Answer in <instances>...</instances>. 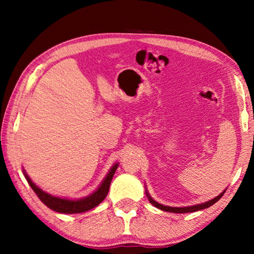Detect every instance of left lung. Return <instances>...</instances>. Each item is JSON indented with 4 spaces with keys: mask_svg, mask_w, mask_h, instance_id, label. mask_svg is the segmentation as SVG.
I'll return each mask as SVG.
<instances>
[{
    "mask_svg": "<svg viewBox=\"0 0 254 254\" xmlns=\"http://www.w3.org/2000/svg\"><path fill=\"white\" fill-rule=\"evenodd\" d=\"M225 191H223L221 195H218L217 197H215L212 200H208L206 201V203L203 204H198V205H195V206H187V207H169V206H163L161 204L157 203V201H154L150 195L148 194V191H145V194H147V197L150 203H151L153 206H156L159 209H162L165 210V212H171V213H191V212H196V210H200V209H204V208H207L209 206H212L213 204L216 203V201L221 198L224 194Z\"/></svg>",
    "mask_w": 254,
    "mask_h": 254,
    "instance_id": "left-lung-1",
    "label": "left lung"
}]
</instances>
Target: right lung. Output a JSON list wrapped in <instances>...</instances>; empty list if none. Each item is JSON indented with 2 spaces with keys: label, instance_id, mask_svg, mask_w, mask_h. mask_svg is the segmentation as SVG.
Listing matches in <instances>:
<instances>
[{
  "label": "right lung",
  "instance_id": "add662e5",
  "mask_svg": "<svg viewBox=\"0 0 254 254\" xmlns=\"http://www.w3.org/2000/svg\"><path fill=\"white\" fill-rule=\"evenodd\" d=\"M117 168H118V163L113 166V168L111 169L109 175L106 176L104 182L102 183L100 188H98L94 194L78 200L59 198V197H55L47 194V192L42 191L40 188H38L36 185L31 182V179L28 177V175L25 173H24V176L25 178H27L29 185L33 189V191L36 192L37 196L39 197L40 200L46 206H48L49 208L54 209L55 212H58V213L76 214V213H83V212H86V210H89L94 207H96L98 204H101L102 201L104 200L107 192H109L110 185H111L112 179H113L115 171H117Z\"/></svg>",
  "mask_w": 254,
  "mask_h": 254
}]
</instances>
